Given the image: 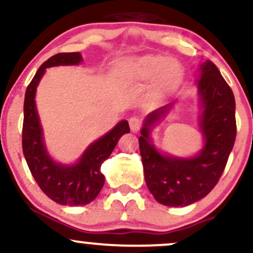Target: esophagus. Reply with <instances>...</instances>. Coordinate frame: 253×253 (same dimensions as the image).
<instances>
[{"label":"esophagus","mask_w":253,"mask_h":253,"mask_svg":"<svg viewBox=\"0 0 253 253\" xmlns=\"http://www.w3.org/2000/svg\"><path fill=\"white\" fill-rule=\"evenodd\" d=\"M128 124H129V127L130 129L133 130V132H138L139 129H140L141 127V121L140 119L136 118V117H132L128 120Z\"/></svg>","instance_id":"34e87169"}]
</instances>
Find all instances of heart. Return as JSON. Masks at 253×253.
Returning <instances> with one entry per match:
<instances>
[{
    "label": "heart",
    "mask_w": 253,
    "mask_h": 253,
    "mask_svg": "<svg viewBox=\"0 0 253 253\" xmlns=\"http://www.w3.org/2000/svg\"><path fill=\"white\" fill-rule=\"evenodd\" d=\"M127 70L140 81H152L159 91L175 88L183 77V68L176 59L161 54H147L127 64Z\"/></svg>",
    "instance_id": "b5f03b06"
}]
</instances>
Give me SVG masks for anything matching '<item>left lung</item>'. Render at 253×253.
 Masks as SVG:
<instances>
[{
  "label": "left lung",
  "instance_id": "8db88e82",
  "mask_svg": "<svg viewBox=\"0 0 253 253\" xmlns=\"http://www.w3.org/2000/svg\"><path fill=\"white\" fill-rule=\"evenodd\" d=\"M197 81L203 108L200 127L205 146L193 158H176L158 152L149 138L150 126L171 104L147 115L139 138L145 181L153 197L170 207H184L211 193L219 182L237 134L236 100L219 69L211 60L201 65Z\"/></svg>",
  "mask_w": 253,
  "mask_h": 253
}]
</instances>
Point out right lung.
I'll list each match as a JSON object with an SVG mask.
<instances>
[{"instance_id":"1","label":"right lung","mask_w":253,"mask_h":253,"mask_svg":"<svg viewBox=\"0 0 253 253\" xmlns=\"http://www.w3.org/2000/svg\"><path fill=\"white\" fill-rule=\"evenodd\" d=\"M82 62L78 52L57 53L38 69L26 89L22 125V151L32 176L38 185L54 202L64 206H84L94 201L104 184L101 165L113 152L119 139L129 133L126 120L92 143L77 164L66 167L54 163L47 155L42 140V129L36 108V90L46 68L77 65Z\"/></svg>"}]
</instances>
